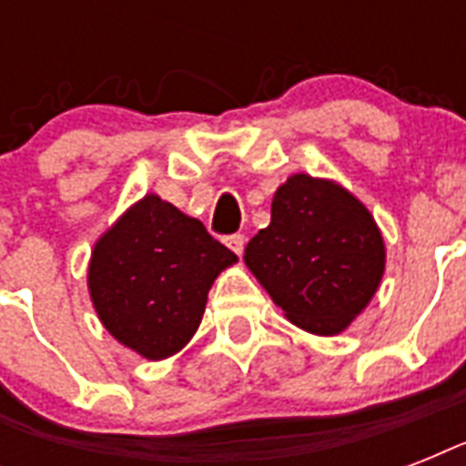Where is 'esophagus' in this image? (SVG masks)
<instances>
[{"instance_id": "1", "label": "esophagus", "mask_w": 466, "mask_h": 466, "mask_svg": "<svg viewBox=\"0 0 466 466\" xmlns=\"http://www.w3.org/2000/svg\"><path fill=\"white\" fill-rule=\"evenodd\" d=\"M225 241H227V247L232 248L234 254L241 256V251H244V241H247L244 239V234H232V237H227Z\"/></svg>"}]
</instances>
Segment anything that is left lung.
<instances>
[{"instance_id": "1", "label": "left lung", "mask_w": 466, "mask_h": 466, "mask_svg": "<svg viewBox=\"0 0 466 466\" xmlns=\"http://www.w3.org/2000/svg\"><path fill=\"white\" fill-rule=\"evenodd\" d=\"M244 263L292 324L336 336L382 283L387 248L372 212L331 178L292 174Z\"/></svg>"}]
</instances>
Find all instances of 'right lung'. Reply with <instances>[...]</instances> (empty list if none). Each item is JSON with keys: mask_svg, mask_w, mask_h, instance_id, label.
<instances>
[{"mask_svg": "<svg viewBox=\"0 0 466 466\" xmlns=\"http://www.w3.org/2000/svg\"><path fill=\"white\" fill-rule=\"evenodd\" d=\"M234 263L200 219L147 193L96 239L86 285L113 339L164 360L193 339L215 278Z\"/></svg>", "mask_w": 466, "mask_h": 466, "instance_id": "1", "label": "right lung"}]
</instances>
